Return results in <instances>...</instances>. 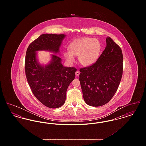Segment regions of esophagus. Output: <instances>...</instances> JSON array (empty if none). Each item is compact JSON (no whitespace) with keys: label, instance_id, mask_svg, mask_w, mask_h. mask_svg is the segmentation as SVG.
Returning a JSON list of instances; mask_svg holds the SVG:
<instances>
[{"label":"esophagus","instance_id":"34e87169","mask_svg":"<svg viewBox=\"0 0 146 146\" xmlns=\"http://www.w3.org/2000/svg\"><path fill=\"white\" fill-rule=\"evenodd\" d=\"M79 74H80V72H79V71H78V70L76 71V76H79Z\"/></svg>","mask_w":146,"mask_h":146}]
</instances>
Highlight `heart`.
Returning a JSON list of instances; mask_svg holds the SVG:
<instances>
[{"mask_svg":"<svg viewBox=\"0 0 146 146\" xmlns=\"http://www.w3.org/2000/svg\"><path fill=\"white\" fill-rule=\"evenodd\" d=\"M69 51L63 55L69 62L74 61V56H78L80 63L84 66H89L96 62L102 49L101 42L96 38H82L72 42L68 46Z\"/></svg>","mask_w":146,"mask_h":146,"instance_id":"obj_1","label":"heart"}]
</instances>
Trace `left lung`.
Returning <instances> with one entry per match:
<instances>
[{"label":"left lung","instance_id":"obj_1","mask_svg":"<svg viewBox=\"0 0 146 146\" xmlns=\"http://www.w3.org/2000/svg\"><path fill=\"white\" fill-rule=\"evenodd\" d=\"M96 62L80 68L79 79L84 100L93 107L107 104L118 90L123 71V56L120 46L111 38Z\"/></svg>","mask_w":146,"mask_h":146}]
</instances>
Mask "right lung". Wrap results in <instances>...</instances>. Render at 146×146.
I'll use <instances>...</instances> for the list:
<instances>
[{
	"mask_svg": "<svg viewBox=\"0 0 146 146\" xmlns=\"http://www.w3.org/2000/svg\"><path fill=\"white\" fill-rule=\"evenodd\" d=\"M65 35L44 34L32 42L26 51L25 73L28 84L33 95L44 106L57 108L65 102L66 91L75 78V67H65L61 58L52 55L49 64H39L36 58V51L48 50L56 54Z\"/></svg>",
	"mask_w": 146,
	"mask_h": 146,
	"instance_id": "right-lung-1",
	"label": "right lung"
}]
</instances>
